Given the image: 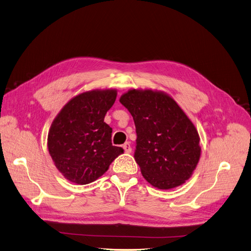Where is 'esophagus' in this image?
Listing matches in <instances>:
<instances>
[{
	"label": "esophagus",
	"mask_w": 251,
	"mask_h": 251,
	"mask_svg": "<svg viewBox=\"0 0 251 251\" xmlns=\"http://www.w3.org/2000/svg\"><path fill=\"white\" fill-rule=\"evenodd\" d=\"M123 149H124V151H125V153H131V146H130V143L129 142H127V143H125L124 145H123Z\"/></svg>",
	"instance_id": "1"
}]
</instances>
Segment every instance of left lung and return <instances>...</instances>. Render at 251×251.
<instances>
[{
  "label": "left lung",
  "mask_w": 251,
  "mask_h": 251,
  "mask_svg": "<svg viewBox=\"0 0 251 251\" xmlns=\"http://www.w3.org/2000/svg\"><path fill=\"white\" fill-rule=\"evenodd\" d=\"M120 102L134 121V159L144 178L159 189L185 183L200 160V136L177 102L163 92L135 89Z\"/></svg>",
  "instance_id": "left-lung-1"
}]
</instances>
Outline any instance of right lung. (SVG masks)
Wrapping results in <instances>:
<instances>
[{"mask_svg":"<svg viewBox=\"0 0 251 251\" xmlns=\"http://www.w3.org/2000/svg\"><path fill=\"white\" fill-rule=\"evenodd\" d=\"M116 90L81 93L65 105L50 126L48 146L54 165L67 180L85 185L94 182L124 150L111 144L107 110Z\"/></svg>","mask_w":251,"mask_h":251,"instance_id":"1","label":"right lung"}]
</instances>
